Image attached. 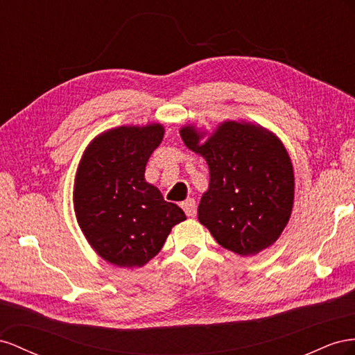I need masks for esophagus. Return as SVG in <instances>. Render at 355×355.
Listing matches in <instances>:
<instances>
[{
	"instance_id": "34e87169",
	"label": "esophagus",
	"mask_w": 355,
	"mask_h": 355,
	"mask_svg": "<svg viewBox=\"0 0 355 355\" xmlns=\"http://www.w3.org/2000/svg\"><path fill=\"white\" fill-rule=\"evenodd\" d=\"M181 208L184 209L187 217H193L196 212V202L193 199H186L184 202H181Z\"/></svg>"
}]
</instances>
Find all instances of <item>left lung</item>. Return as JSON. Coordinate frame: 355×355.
Instances as JSON below:
<instances>
[{
  "instance_id": "8db88e82",
  "label": "left lung",
  "mask_w": 355,
  "mask_h": 355,
  "mask_svg": "<svg viewBox=\"0 0 355 355\" xmlns=\"http://www.w3.org/2000/svg\"><path fill=\"white\" fill-rule=\"evenodd\" d=\"M180 135L209 168L208 190L198 207L200 225L242 257L275 244L295 202V172L281 139L245 120L221 121L208 137L184 125Z\"/></svg>"
}]
</instances>
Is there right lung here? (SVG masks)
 Here are the masks:
<instances>
[{
	"label": "right lung",
	"mask_w": 355,
	"mask_h": 355,
	"mask_svg": "<svg viewBox=\"0 0 355 355\" xmlns=\"http://www.w3.org/2000/svg\"><path fill=\"white\" fill-rule=\"evenodd\" d=\"M164 134L160 123L108 129L80 159L73 191L77 223L96 254L117 268L147 265L171 229L186 220L144 177Z\"/></svg>",
	"instance_id": "right-lung-1"
}]
</instances>
